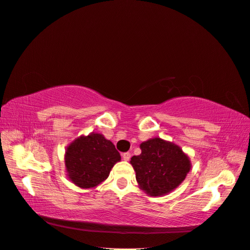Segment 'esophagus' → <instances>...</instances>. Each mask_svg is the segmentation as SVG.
I'll return each instance as SVG.
<instances>
[{
    "label": "esophagus",
    "instance_id": "34e87169",
    "mask_svg": "<svg viewBox=\"0 0 250 250\" xmlns=\"http://www.w3.org/2000/svg\"><path fill=\"white\" fill-rule=\"evenodd\" d=\"M122 157H123V159L125 161H128V160L131 159V154H130V152H124V154L122 155Z\"/></svg>",
    "mask_w": 250,
    "mask_h": 250
}]
</instances>
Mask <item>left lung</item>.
Wrapping results in <instances>:
<instances>
[{
	"label": "left lung",
	"mask_w": 250,
	"mask_h": 250,
	"mask_svg": "<svg viewBox=\"0 0 250 250\" xmlns=\"http://www.w3.org/2000/svg\"><path fill=\"white\" fill-rule=\"evenodd\" d=\"M141 154L130 163L136 172L138 186L150 196H163L178 188L191 169L187 154L173 142L160 137L140 144Z\"/></svg>",
	"instance_id": "obj_1"
}]
</instances>
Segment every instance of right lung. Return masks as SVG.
I'll use <instances>...</instances> for the list:
<instances>
[{
    "label": "right lung",
    "instance_id": "obj_1",
    "mask_svg": "<svg viewBox=\"0 0 250 250\" xmlns=\"http://www.w3.org/2000/svg\"><path fill=\"white\" fill-rule=\"evenodd\" d=\"M120 160L114 144L103 134L94 132L76 138L64 155L67 178L82 189H93L106 181Z\"/></svg>",
    "mask_w": 250,
    "mask_h": 250
}]
</instances>
